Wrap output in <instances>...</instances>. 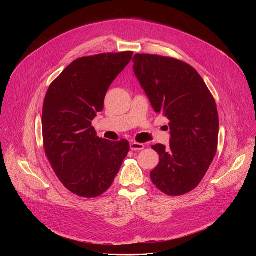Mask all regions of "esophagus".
I'll use <instances>...</instances> for the list:
<instances>
[{
  "mask_svg": "<svg viewBox=\"0 0 256 256\" xmlns=\"http://www.w3.org/2000/svg\"><path fill=\"white\" fill-rule=\"evenodd\" d=\"M130 148L132 151H140V150H142L144 148V144L132 142L130 144Z\"/></svg>",
  "mask_w": 256,
  "mask_h": 256,
  "instance_id": "34e87169",
  "label": "esophagus"
}]
</instances>
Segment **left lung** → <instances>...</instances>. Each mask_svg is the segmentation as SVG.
Returning a JSON list of instances; mask_svg holds the SVG:
<instances>
[{
    "instance_id": "1",
    "label": "left lung",
    "mask_w": 256,
    "mask_h": 256,
    "mask_svg": "<svg viewBox=\"0 0 256 256\" xmlns=\"http://www.w3.org/2000/svg\"><path fill=\"white\" fill-rule=\"evenodd\" d=\"M132 62L155 112L170 122V144L152 146L160 161L151 180L168 196L188 194L200 184L216 152L218 116L214 97L198 72L184 62L138 54Z\"/></svg>"
}]
</instances>
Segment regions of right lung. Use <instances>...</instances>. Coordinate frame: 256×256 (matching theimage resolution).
Instances as JSON below:
<instances>
[{
	"label": "right lung",
	"mask_w": 256,
	"mask_h": 256,
	"mask_svg": "<svg viewBox=\"0 0 256 256\" xmlns=\"http://www.w3.org/2000/svg\"><path fill=\"white\" fill-rule=\"evenodd\" d=\"M132 56V52H124L77 58L48 90L42 118L44 151L62 184L79 196L105 192L130 151L126 140L101 138L91 124Z\"/></svg>",
	"instance_id": "1"
}]
</instances>
